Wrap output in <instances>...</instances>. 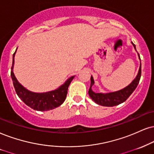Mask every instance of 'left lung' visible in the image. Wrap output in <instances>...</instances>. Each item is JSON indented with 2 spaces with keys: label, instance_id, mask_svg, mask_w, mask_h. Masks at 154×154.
<instances>
[{
  "label": "left lung",
  "instance_id": "8db88e82",
  "mask_svg": "<svg viewBox=\"0 0 154 154\" xmlns=\"http://www.w3.org/2000/svg\"><path fill=\"white\" fill-rule=\"evenodd\" d=\"M132 43V42H131ZM134 45V48L136 49V45L132 43ZM139 56V54H138ZM139 59L141 60L139 56ZM141 63H140L139 70H138V73L136 75V79L132 81L131 83L126 86V88L121 89L120 91H118L116 92L108 93V94H102V93H95L92 91L91 87L94 84V80L93 76L91 77V86L88 90L89 96L91 98V99L95 101L98 105L103 106H114L120 104L125 100H126L131 96V94L134 91L136 87H137L138 83H139L140 79H141Z\"/></svg>",
  "mask_w": 154,
  "mask_h": 154
}]
</instances>
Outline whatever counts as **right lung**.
<instances>
[{
  "instance_id": "add662e5",
  "label": "right lung",
  "mask_w": 154,
  "mask_h": 154,
  "mask_svg": "<svg viewBox=\"0 0 154 154\" xmlns=\"http://www.w3.org/2000/svg\"><path fill=\"white\" fill-rule=\"evenodd\" d=\"M16 52L13 55V63L12 67H11V76L13 83V86L18 97L26 105L36 111H49L61 105L67 96L68 86L75 76L70 77L63 84L54 91L45 93H34L30 91L25 88L18 82L13 73V70Z\"/></svg>"
}]
</instances>
